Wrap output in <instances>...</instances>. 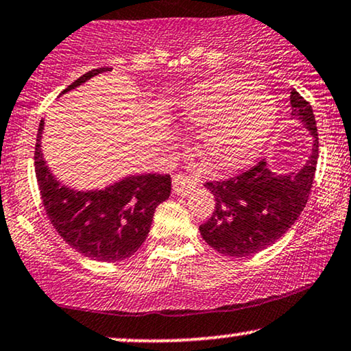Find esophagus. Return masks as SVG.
<instances>
[{"label":"esophagus","instance_id":"1","mask_svg":"<svg viewBox=\"0 0 351 351\" xmlns=\"http://www.w3.org/2000/svg\"><path fill=\"white\" fill-rule=\"evenodd\" d=\"M196 189V181H193L186 175H175L173 176V193L178 196H189Z\"/></svg>","mask_w":351,"mask_h":351}]
</instances>
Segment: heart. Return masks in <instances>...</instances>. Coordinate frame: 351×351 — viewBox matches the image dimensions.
<instances>
[{"label":"heart","instance_id":"heart-1","mask_svg":"<svg viewBox=\"0 0 351 351\" xmlns=\"http://www.w3.org/2000/svg\"><path fill=\"white\" fill-rule=\"evenodd\" d=\"M180 117L188 126L204 128L199 149L208 167L232 171L263 150L277 119V105L251 79L221 74L183 97Z\"/></svg>","mask_w":351,"mask_h":351}]
</instances>
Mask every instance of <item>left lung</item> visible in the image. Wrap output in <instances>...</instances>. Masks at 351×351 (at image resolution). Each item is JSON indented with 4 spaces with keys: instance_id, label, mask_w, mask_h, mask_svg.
Listing matches in <instances>:
<instances>
[{
    "instance_id": "1",
    "label": "left lung",
    "mask_w": 351,
    "mask_h": 351,
    "mask_svg": "<svg viewBox=\"0 0 351 351\" xmlns=\"http://www.w3.org/2000/svg\"><path fill=\"white\" fill-rule=\"evenodd\" d=\"M290 104L293 118L314 137L311 155L298 171L277 175L261 160L233 178L206 183L215 208L199 232L220 254L247 257L274 245L293 227L308 202L319 157L316 118L309 101L295 88Z\"/></svg>"
}]
</instances>
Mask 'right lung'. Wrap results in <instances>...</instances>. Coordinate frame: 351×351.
<instances>
[{"mask_svg": "<svg viewBox=\"0 0 351 351\" xmlns=\"http://www.w3.org/2000/svg\"><path fill=\"white\" fill-rule=\"evenodd\" d=\"M112 68L92 69L63 90H73ZM43 119L35 143V175L48 219L71 247L101 263L123 261L145 241L157 206L171 191L170 175H130L105 189L76 191L61 184L43 160Z\"/></svg>", "mask_w": 351, "mask_h": 351, "instance_id": "obj_1", "label": "right lung"}]
</instances>
